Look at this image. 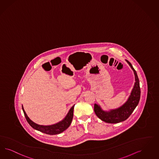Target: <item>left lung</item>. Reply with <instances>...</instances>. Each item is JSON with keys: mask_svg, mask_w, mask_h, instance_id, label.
I'll return each mask as SVG.
<instances>
[{"mask_svg": "<svg viewBox=\"0 0 159 159\" xmlns=\"http://www.w3.org/2000/svg\"><path fill=\"white\" fill-rule=\"evenodd\" d=\"M126 61L134 71L135 76L134 86L126 103L117 109L110 110V111H106L102 109L101 107L98 104H94V110L96 115L100 119L104 122L109 123H117L126 120L131 115V113L139 104L140 98L139 80L137 76V73L133 67L131 63L128 60Z\"/></svg>", "mask_w": 159, "mask_h": 159, "instance_id": "8db88e82", "label": "left lung"}]
</instances>
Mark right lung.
Returning <instances> with one entry per match:
<instances>
[{"label":"right lung","instance_id":"1","mask_svg":"<svg viewBox=\"0 0 159 159\" xmlns=\"http://www.w3.org/2000/svg\"><path fill=\"white\" fill-rule=\"evenodd\" d=\"M75 105H73L71 107V109L69 110L68 113L67 114L65 119L60 122L50 126H42V125H39L38 124L34 123L33 121L31 120L28 115H26L25 110L22 106V109L23 111L25 116L26 119V120L28 121V123L33 127L34 129H36L38 131H41L44 133L50 134V135H54L57 134L62 133L63 131L66 130L71 124V121L73 117V109H74Z\"/></svg>","mask_w":159,"mask_h":159}]
</instances>
